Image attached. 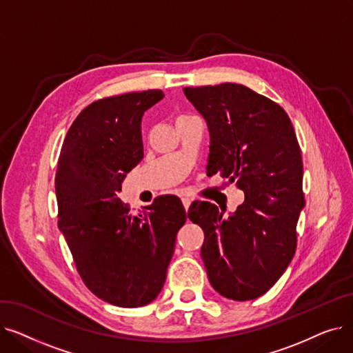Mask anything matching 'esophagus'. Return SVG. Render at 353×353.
<instances>
[{"mask_svg":"<svg viewBox=\"0 0 353 353\" xmlns=\"http://www.w3.org/2000/svg\"><path fill=\"white\" fill-rule=\"evenodd\" d=\"M181 203H183L184 209L189 210V208H190V205H192V200H190L189 197H184V199H181Z\"/></svg>","mask_w":353,"mask_h":353,"instance_id":"1","label":"esophagus"}]
</instances>
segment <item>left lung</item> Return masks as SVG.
Here are the masks:
<instances>
[{"label": "left lung", "instance_id": "left-lung-1", "mask_svg": "<svg viewBox=\"0 0 353 353\" xmlns=\"http://www.w3.org/2000/svg\"><path fill=\"white\" fill-rule=\"evenodd\" d=\"M208 123V176L221 173L245 192L223 219L210 201L192 203L189 219L205 232L201 259L210 285L232 301H252L283 274L305 208L301 147L286 111L246 85L184 87Z\"/></svg>", "mask_w": 353, "mask_h": 353}]
</instances>
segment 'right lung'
<instances>
[{
	"label": "right lung",
	"mask_w": 353,
	"mask_h": 353,
	"mask_svg": "<svg viewBox=\"0 0 353 353\" xmlns=\"http://www.w3.org/2000/svg\"><path fill=\"white\" fill-rule=\"evenodd\" d=\"M163 97L161 90H147L91 103L71 124L59 157V229L85 286L120 307L157 298L186 221L176 196L157 197L143 213L117 197L143 159V114Z\"/></svg>",
	"instance_id": "right-lung-1"
}]
</instances>
